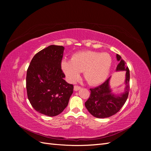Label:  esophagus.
<instances>
[{
    "mask_svg": "<svg viewBox=\"0 0 151 151\" xmlns=\"http://www.w3.org/2000/svg\"><path fill=\"white\" fill-rule=\"evenodd\" d=\"M74 89L75 91H79L81 89V87L79 86H74Z\"/></svg>",
    "mask_w": 151,
    "mask_h": 151,
    "instance_id": "34e87169",
    "label": "esophagus"
}]
</instances>
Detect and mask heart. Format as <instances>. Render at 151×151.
Wrapping results in <instances>:
<instances>
[{
	"label": "heart",
	"mask_w": 151,
	"mask_h": 151,
	"mask_svg": "<svg viewBox=\"0 0 151 151\" xmlns=\"http://www.w3.org/2000/svg\"><path fill=\"white\" fill-rule=\"evenodd\" d=\"M111 63L112 58L108 53L84 51L73 54L70 60H62L61 67L70 83H74L83 72L89 84L98 85L106 79Z\"/></svg>",
	"instance_id": "1"
}]
</instances>
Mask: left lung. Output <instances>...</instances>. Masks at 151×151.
I'll return each instance as SVG.
<instances>
[{"label": "left lung", "instance_id": "8db88e82", "mask_svg": "<svg viewBox=\"0 0 151 151\" xmlns=\"http://www.w3.org/2000/svg\"><path fill=\"white\" fill-rule=\"evenodd\" d=\"M119 62L116 71H126L125 91L121 94H113L109 85L111 77L103 84L96 88L90 89L91 95L85 103L86 108L93 116L104 118L115 115L120 111L126 102L130 88V71L125 65V62L119 55H116Z\"/></svg>", "mask_w": 151, "mask_h": 151}]
</instances>
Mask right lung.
Listing matches in <instances>:
<instances>
[{
  "label": "right lung",
  "instance_id": "right-lung-1",
  "mask_svg": "<svg viewBox=\"0 0 151 151\" xmlns=\"http://www.w3.org/2000/svg\"><path fill=\"white\" fill-rule=\"evenodd\" d=\"M64 47L50 45L36 53L26 74L29 101L36 111L48 116L61 113L67 107L74 86L63 79L61 62Z\"/></svg>",
  "mask_w": 151,
  "mask_h": 151
}]
</instances>
